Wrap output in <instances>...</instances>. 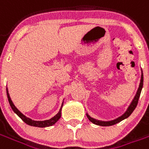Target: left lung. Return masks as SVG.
Returning a JSON list of instances; mask_svg holds the SVG:
<instances>
[{
  "mask_svg": "<svg viewBox=\"0 0 149 149\" xmlns=\"http://www.w3.org/2000/svg\"><path fill=\"white\" fill-rule=\"evenodd\" d=\"M143 82H144V76H143V71L141 69V82H140V84H139V88H138L137 91H136V93L135 95L134 98L132 100L131 104H129V106L128 107L127 110L125 111V113L121 115L120 116H119L117 118L114 119V120H97V119L93 118L92 116L88 115V113H86V116L88 118V120H90L92 123H93L94 125H100V126H111V125H116L119 122L122 121L123 120L128 118L129 116L131 115L132 112L134 111V109H136V107L137 105L138 100H139V98H140V96H141V90H142V88H143Z\"/></svg>",
  "mask_w": 149,
  "mask_h": 149,
  "instance_id": "8db88e82",
  "label": "left lung"
}]
</instances>
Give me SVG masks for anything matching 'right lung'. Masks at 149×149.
Wrapping results in <instances>:
<instances>
[{
    "instance_id": "obj_1",
    "label": "right lung",
    "mask_w": 149,
    "mask_h": 149,
    "mask_svg": "<svg viewBox=\"0 0 149 149\" xmlns=\"http://www.w3.org/2000/svg\"><path fill=\"white\" fill-rule=\"evenodd\" d=\"M6 92H7V97H8V102H9V104H10V106H11L12 109L13 110V112H14L15 113H16V114H17V115L24 122V123H26L27 125H31V126H34V127H39V128L49 127V126H52V125H55L56 123L57 122V120H58L59 119L61 118V109L62 107H63L64 100H63V103H62L61 109L59 110L58 113L56 114L53 117H52L51 119H49V120H32V119L29 118L27 116H25L22 112H20V111L17 109V107L15 106L14 104L13 103L11 98H10L9 93H8V88H6Z\"/></svg>"
}]
</instances>
